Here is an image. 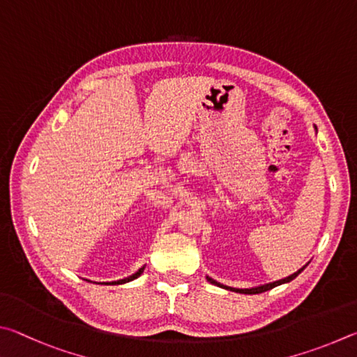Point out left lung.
I'll use <instances>...</instances> for the list:
<instances>
[{
  "label": "left lung",
  "instance_id": "8db88e82",
  "mask_svg": "<svg viewBox=\"0 0 357 357\" xmlns=\"http://www.w3.org/2000/svg\"><path fill=\"white\" fill-rule=\"evenodd\" d=\"M305 268V265L301 268V270H298L296 273H293V274H290L289 278H284V279H280V280H276V282H270V284H265V285H259V287H252V289H234V287H227V285H222V284H220V282H216L215 279H211V278H208L207 276V280L210 284H213V285H218V287H221V289H226V290H232V291H236V293H245V295H257V293H264V291H268V290H271V289H274V287H278V285H282V284H287V282H290V280H293L295 279L299 273H301L303 270Z\"/></svg>",
  "mask_w": 357,
  "mask_h": 357
}]
</instances>
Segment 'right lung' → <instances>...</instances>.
Listing matches in <instances>:
<instances>
[{
	"mask_svg": "<svg viewBox=\"0 0 357 357\" xmlns=\"http://www.w3.org/2000/svg\"><path fill=\"white\" fill-rule=\"evenodd\" d=\"M144 268L146 266H142V268H139V270H137L135 274H131V276H128V278H125V279H121V280H114V282H111V285H119V284H127V282H130V280H135L136 278H139L141 274L144 273ZM108 284V282H106Z\"/></svg>",
	"mask_w": 357,
	"mask_h": 357,
	"instance_id": "1",
	"label": "right lung"
}]
</instances>
